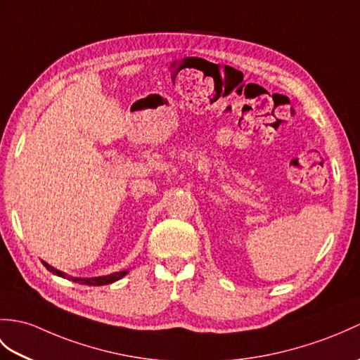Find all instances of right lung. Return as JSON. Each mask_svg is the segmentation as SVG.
Masks as SVG:
<instances>
[{
    "label": "right lung",
    "mask_w": 360,
    "mask_h": 360,
    "mask_svg": "<svg viewBox=\"0 0 360 360\" xmlns=\"http://www.w3.org/2000/svg\"><path fill=\"white\" fill-rule=\"evenodd\" d=\"M41 262L44 264V266H46V269H47L50 273L60 276V278L69 279V281H72V282L82 283V285H94V287H96V285H108V283H113V282H116V281H120L121 278H124V276L129 273V270H122V271H116V273L107 274V276H98V278H73V276H69L67 273L55 269V266L49 265V264L44 262V261H41Z\"/></svg>",
    "instance_id": "obj_1"
}]
</instances>
